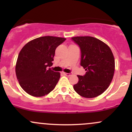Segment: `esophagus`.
Masks as SVG:
<instances>
[{
    "instance_id": "esophagus-1",
    "label": "esophagus",
    "mask_w": 132,
    "mask_h": 132,
    "mask_svg": "<svg viewBox=\"0 0 132 132\" xmlns=\"http://www.w3.org/2000/svg\"><path fill=\"white\" fill-rule=\"evenodd\" d=\"M63 75L66 76H70L72 75V73H66V72H63Z\"/></svg>"
}]
</instances>
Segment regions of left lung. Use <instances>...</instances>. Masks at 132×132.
<instances>
[{
  "label": "left lung",
  "mask_w": 132,
  "mask_h": 132,
  "mask_svg": "<svg viewBox=\"0 0 132 132\" xmlns=\"http://www.w3.org/2000/svg\"><path fill=\"white\" fill-rule=\"evenodd\" d=\"M72 40L81 50V64L85 69L84 76L78 75L74 85L78 94L86 98L101 95L108 88L113 79L115 60L110 48L99 39L92 37H76Z\"/></svg>",
  "instance_id": "obj_1"
}]
</instances>
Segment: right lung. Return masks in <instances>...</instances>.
I'll return each instance as SVG.
<instances>
[{
    "instance_id": "1",
    "label": "right lung",
    "mask_w": 132,
    "mask_h": 132,
    "mask_svg": "<svg viewBox=\"0 0 132 132\" xmlns=\"http://www.w3.org/2000/svg\"><path fill=\"white\" fill-rule=\"evenodd\" d=\"M66 38L45 36L27 43L21 50L15 66L16 78L22 88L28 94L42 97L54 89L60 73L50 68L55 50Z\"/></svg>"
}]
</instances>
